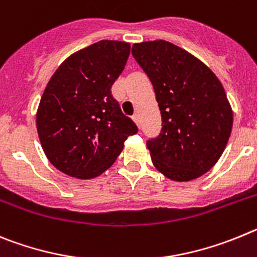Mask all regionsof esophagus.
<instances>
[{
	"mask_svg": "<svg viewBox=\"0 0 257 257\" xmlns=\"http://www.w3.org/2000/svg\"><path fill=\"white\" fill-rule=\"evenodd\" d=\"M133 120H134V121H136V123H137V125H140V124H141L140 115H138V114H134V115H133Z\"/></svg>",
	"mask_w": 257,
	"mask_h": 257,
	"instance_id": "obj_1",
	"label": "esophagus"
}]
</instances>
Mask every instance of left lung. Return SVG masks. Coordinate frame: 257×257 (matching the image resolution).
Here are the masks:
<instances>
[{"mask_svg":"<svg viewBox=\"0 0 257 257\" xmlns=\"http://www.w3.org/2000/svg\"><path fill=\"white\" fill-rule=\"evenodd\" d=\"M132 55L154 85L163 128L147 141L152 164L166 178L188 182L220 159L233 111L220 80L202 61L163 39L134 43Z\"/></svg>","mask_w":257,"mask_h":257,"instance_id":"8db88e82","label":"left lung"}]
</instances>
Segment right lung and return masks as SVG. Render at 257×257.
I'll use <instances>...</instances> for the list:
<instances>
[{
  "instance_id": "add662e5",
  "label": "right lung",
  "mask_w": 257,
  "mask_h": 257,
  "mask_svg": "<svg viewBox=\"0 0 257 257\" xmlns=\"http://www.w3.org/2000/svg\"><path fill=\"white\" fill-rule=\"evenodd\" d=\"M129 54V43L105 39L69 56L51 77L37 111V131L60 172L79 179L98 177L138 132L111 94Z\"/></svg>"
}]
</instances>
